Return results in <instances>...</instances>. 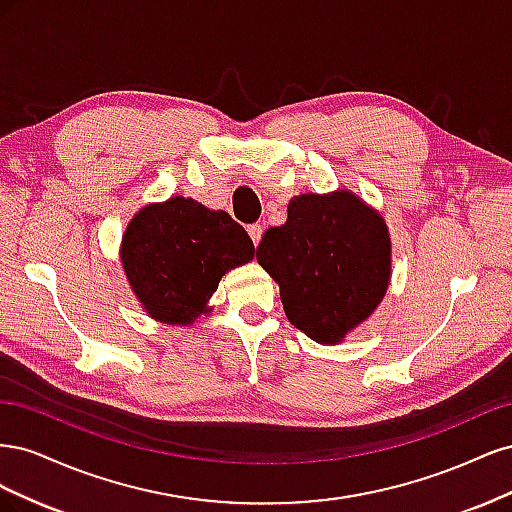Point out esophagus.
I'll return each instance as SVG.
<instances>
[{"label":"esophagus","instance_id":"34e87169","mask_svg":"<svg viewBox=\"0 0 512 512\" xmlns=\"http://www.w3.org/2000/svg\"><path fill=\"white\" fill-rule=\"evenodd\" d=\"M247 232H250V239L254 241V245H258L260 243V239H262V226L260 224H252V226H247Z\"/></svg>","mask_w":512,"mask_h":512}]
</instances>
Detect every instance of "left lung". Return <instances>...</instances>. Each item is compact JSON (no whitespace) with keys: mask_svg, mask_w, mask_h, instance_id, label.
<instances>
[{"mask_svg":"<svg viewBox=\"0 0 512 512\" xmlns=\"http://www.w3.org/2000/svg\"><path fill=\"white\" fill-rule=\"evenodd\" d=\"M256 260L280 286L294 327L335 346L389 290L391 237L382 215L354 192H307L290 198L286 222L265 232Z\"/></svg>","mask_w":512,"mask_h":512,"instance_id":"obj_1","label":"left lung"}]
</instances>
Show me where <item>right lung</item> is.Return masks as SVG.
<instances>
[{"instance_id":"add662e5","label":"right lung","mask_w":512,"mask_h":512,"mask_svg":"<svg viewBox=\"0 0 512 512\" xmlns=\"http://www.w3.org/2000/svg\"><path fill=\"white\" fill-rule=\"evenodd\" d=\"M254 243L226 211L173 196L138 211L121 237L126 280L149 318L192 327L211 312L222 275L254 258Z\"/></svg>"}]
</instances>
